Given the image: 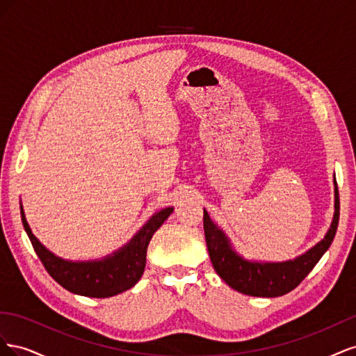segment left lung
<instances>
[{
  "instance_id": "left-lung-1",
  "label": "left lung",
  "mask_w": 356,
  "mask_h": 356,
  "mask_svg": "<svg viewBox=\"0 0 356 356\" xmlns=\"http://www.w3.org/2000/svg\"><path fill=\"white\" fill-rule=\"evenodd\" d=\"M334 184H336V204H334L336 212H334V220L327 236L306 254L285 263H254L243 260L232 250L229 239L211 221L208 212L203 211L204 238H207L208 251L215 272L229 286L246 296L279 297L293 291L316 266L321 257L330 248L334 236H336L340 215V199L337 182L334 181Z\"/></svg>"
}]
</instances>
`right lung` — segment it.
Instances as JSON below:
<instances>
[{
    "instance_id": "1",
    "label": "right lung",
    "mask_w": 356,
    "mask_h": 356,
    "mask_svg": "<svg viewBox=\"0 0 356 356\" xmlns=\"http://www.w3.org/2000/svg\"><path fill=\"white\" fill-rule=\"evenodd\" d=\"M172 211L174 208H166L153 215V218L144 225L141 232L123 250L114 252L113 257L101 261L88 263H71L53 255L32 234L22 208H20V215H22L24 227L34 246V251L49 275L59 285L74 294L105 298L123 293L141 279L145 268L148 243L154 232L166 221Z\"/></svg>"
}]
</instances>
